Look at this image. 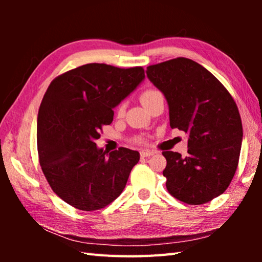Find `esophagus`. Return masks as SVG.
Here are the masks:
<instances>
[{
	"mask_svg": "<svg viewBox=\"0 0 262 262\" xmlns=\"http://www.w3.org/2000/svg\"><path fill=\"white\" fill-rule=\"evenodd\" d=\"M152 155H155L154 151H151V150H143V151H141V157H150L152 156Z\"/></svg>",
	"mask_w": 262,
	"mask_h": 262,
	"instance_id": "1",
	"label": "esophagus"
}]
</instances>
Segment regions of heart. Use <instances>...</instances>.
<instances>
[{"label": "heart", "instance_id": "obj_1", "mask_svg": "<svg viewBox=\"0 0 262 262\" xmlns=\"http://www.w3.org/2000/svg\"><path fill=\"white\" fill-rule=\"evenodd\" d=\"M159 92L158 91H156V90H145V91H143L141 94V96H140V100H141V103L143 104V106L145 107V106H147L150 101L152 100V98L156 95H158ZM123 110H125V104H121L120 106H119V108H118V113L119 114H122V112H123Z\"/></svg>", "mask_w": 262, "mask_h": 262}]
</instances>
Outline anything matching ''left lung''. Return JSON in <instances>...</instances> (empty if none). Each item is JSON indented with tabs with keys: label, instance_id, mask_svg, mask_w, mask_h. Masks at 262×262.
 <instances>
[{
	"label": "left lung",
	"instance_id": "8db88e82",
	"mask_svg": "<svg viewBox=\"0 0 262 262\" xmlns=\"http://www.w3.org/2000/svg\"><path fill=\"white\" fill-rule=\"evenodd\" d=\"M147 76L165 97L171 128L188 134L187 156L163 151L168 193L188 205L211 201L238 166L243 126L236 103L214 75L186 57L149 66Z\"/></svg>",
	"mask_w": 262,
	"mask_h": 262
}]
</instances>
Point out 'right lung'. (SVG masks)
<instances>
[{"mask_svg": "<svg viewBox=\"0 0 262 262\" xmlns=\"http://www.w3.org/2000/svg\"><path fill=\"white\" fill-rule=\"evenodd\" d=\"M144 77L142 67L88 63L48 86L38 112L39 162L53 192L76 209L98 210L113 202L140 161L139 151L119 148L107 154L96 140L113 121V108Z\"/></svg>", "mask_w": 262, "mask_h": 262, "instance_id": "obj_1", "label": "right lung"}]
</instances>
